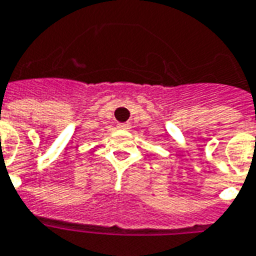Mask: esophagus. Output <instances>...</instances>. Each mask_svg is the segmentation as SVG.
<instances>
[{
  "instance_id": "1",
  "label": "esophagus",
  "mask_w": 256,
  "mask_h": 256,
  "mask_svg": "<svg viewBox=\"0 0 256 256\" xmlns=\"http://www.w3.org/2000/svg\"><path fill=\"white\" fill-rule=\"evenodd\" d=\"M118 128H122V130H128V128H130V124H118Z\"/></svg>"
}]
</instances>
